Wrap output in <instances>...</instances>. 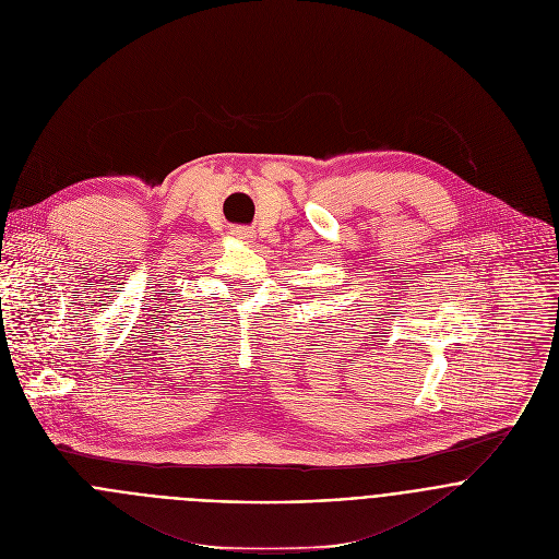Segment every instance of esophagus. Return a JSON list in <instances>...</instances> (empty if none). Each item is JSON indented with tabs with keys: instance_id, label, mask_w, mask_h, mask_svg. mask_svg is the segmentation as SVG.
<instances>
[{
	"instance_id": "esophagus-1",
	"label": "esophagus",
	"mask_w": 559,
	"mask_h": 559,
	"mask_svg": "<svg viewBox=\"0 0 559 559\" xmlns=\"http://www.w3.org/2000/svg\"><path fill=\"white\" fill-rule=\"evenodd\" d=\"M234 236L240 238V240H251V238H253V231L247 229V227H238V229L234 231Z\"/></svg>"
}]
</instances>
